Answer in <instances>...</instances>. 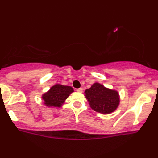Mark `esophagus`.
<instances>
[{
  "instance_id": "obj_1",
  "label": "esophagus",
  "mask_w": 158,
  "mask_h": 158,
  "mask_svg": "<svg viewBox=\"0 0 158 158\" xmlns=\"http://www.w3.org/2000/svg\"><path fill=\"white\" fill-rule=\"evenodd\" d=\"M77 90L78 92H80V93H81V92H83V89L81 88H78V89H77Z\"/></svg>"
}]
</instances>
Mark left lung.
I'll return each instance as SVG.
<instances>
[{"label":"left lung","mask_w":158,"mask_h":158,"mask_svg":"<svg viewBox=\"0 0 158 158\" xmlns=\"http://www.w3.org/2000/svg\"><path fill=\"white\" fill-rule=\"evenodd\" d=\"M85 98L89 102L90 108L103 114L114 112L119 104V96L115 90L107 88L96 82L85 91Z\"/></svg>","instance_id":"1"}]
</instances>
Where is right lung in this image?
Wrapping results in <instances>:
<instances>
[{
    "mask_svg": "<svg viewBox=\"0 0 158 158\" xmlns=\"http://www.w3.org/2000/svg\"><path fill=\"white\" fill-rule=\"evenodd\" d=\"M72 87L56 84L51 87L50 90L42 95L44 104L48 107H61L66 99L73 93Z\"/></svg>",
    "mask_w": 158,
    "mask_h": 158,
    "instance_id": "add662e5",
    "label": "right lung"
}]
</instances>
